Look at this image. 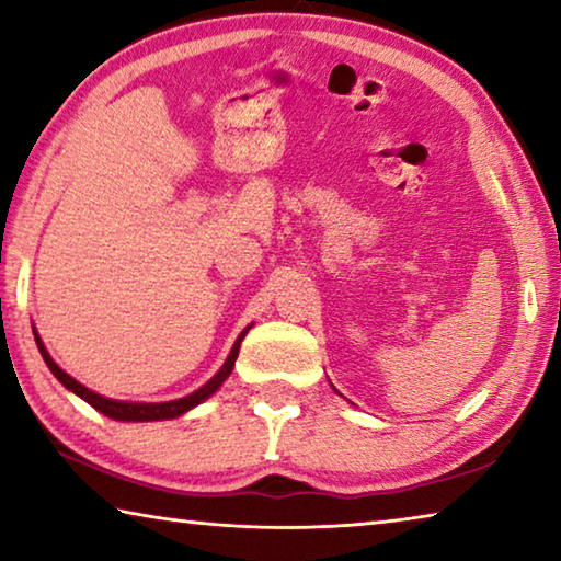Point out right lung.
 <instances>
[{
	"label": "right lung",
	"instance_id": "add662e5",
	"mask_svg": "<svg viewBox=\"0 0 561 561\" xmlns=\"http://www.w3.org/2000/svg\"><path fill=\"white\" fill-rule=\"evenodd\" d=\"M244 334H247V329L242 331L240 339L234 341V346H232V351H230V356H227L225 366L210 378V381H207L203 388H197L195 393H190V396H185V398H178V401H168V403H123V401H111V398H103V396H99V393H93V391H89L87 386H81L79 381H73V378H71L69 374L61 371V368L54 364V358H51L49 354H46V348H44L42 339H39V334H36V331H34V339H36V346H39L42 356H44V360H46V366L51 368V374H54L56 378H59V381H61L66 388H69V391H73L76 396L83 398V401L91 403V405L96 408V411H101L103 415L113 417V421H163V417H178V415H183L185 411H190V408H195L197 403H203L205 398H210V396L217 391V388L222 386L225 378L232 374V366H234V360H237V354H240V344H242Z\"/></svg>",
	"mask_w": 561,
	"mask_h": 561
}]
</instances>
